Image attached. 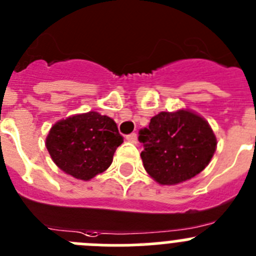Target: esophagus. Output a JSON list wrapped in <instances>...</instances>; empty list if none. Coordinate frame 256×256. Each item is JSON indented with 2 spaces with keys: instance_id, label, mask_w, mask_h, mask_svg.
I'll return each mask as SVG.
<instances>
[{
  "instance_id": "esophagus-1",
  "label": "esophagus",
  "mask_w": 256,
  "mask_h": 256,
  "mask_svg": "<svg viewBox=\"0 0 256 256\" xmlns=\"http://www.w3.org/2000/svg\"><path fill=\"white\" fill-rule=\"evenodd\" d=\"M126 140H128V142H130V144H137V134H136V133H132V134H128L126 137Z\"/></svg>"
}]
</instances>
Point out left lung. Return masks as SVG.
<instances>
[{"label":"left lung","instance_id":"8db88e82","mask_svg":"<svg viewBox=\"0 0 256 256\" xmlns=\"http://www.w3.org/2000/svg\"><path fill=\"white\" fill-rule=\"evenodd\" d=\"M144 170L161 185H176L204 170L217 138L203 116L189 109L161 112L140 130Z\"/></svg>","mask_w":256,"mask_h":256}]
</instances>
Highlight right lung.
<instances>
[{
    "label": "right lung",
    "instance_id": "right-lung-1",
    "mask_svg": "<svg viewBox=\"0 0 256 256\" xmlns=\"http://www.w3.org/2000/svg\"><path fill=\"white\" fill-rule=\"evenodd\" d=\"M123 144L116 123L98 112L74 114L58 120L46 138L52 160L74 179H92L112 165Z\"/></svg>",
    "mask_w": 256,
    "mask_h": 256
}]
</instances>
